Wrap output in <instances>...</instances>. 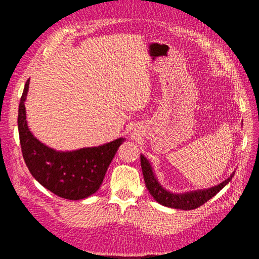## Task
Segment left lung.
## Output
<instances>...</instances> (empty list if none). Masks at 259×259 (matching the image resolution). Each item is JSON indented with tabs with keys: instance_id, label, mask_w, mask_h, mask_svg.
Wrapping results in <instances>:
<instances>
[{
	"instance_id": "obj_1",
	"label": "left lung",
	"mask_w": 259,
	"mask_h": 259,
	"mask_svg": "<svg viewBox=\"0 0 259 259\" xmlns=\"http://www.w3.org/2000/svg\"><path fill=\"white\" fill-rule=\"evenodd\" d=\"M140 161L147 189L149 190L150 195L153 197V199L162 206L175 209H181V210H191V209H196L203 205V203L207 202L210 198L218 194V192L233 179L235 175L234 171L230 175V177H228L226 180H224L223 183L218 184L217 186L211 187V188L197 189L192 191L176 194V192H171L167 190L166 188H163L161 184L158 181L155 172H153V169L149 160H148L144 155H140Z\"/></svg>"
}]
</instances>
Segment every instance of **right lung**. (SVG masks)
Wrapping results in <instances>:
<instances>
[{
    "mask_svg": "<svg viewBox=\"0 0 259 259\" xmlns=\"http://www.w3.org/2000/svg\"><path fill=\"white\" fill-rule=\"evenodd\" d=\"M30 79L22 93L18 126L22 153L31 175L45 188L64 199L80 200L100 188L109 164L124 138L98 147L57 151L38 141L27 126L25 100Z\"/></svg>",
    "mask_w": 259,
    "mask_h": 259,
    "instance_id": "add662e5",
    "label": "right lung"
}]
</instances>
